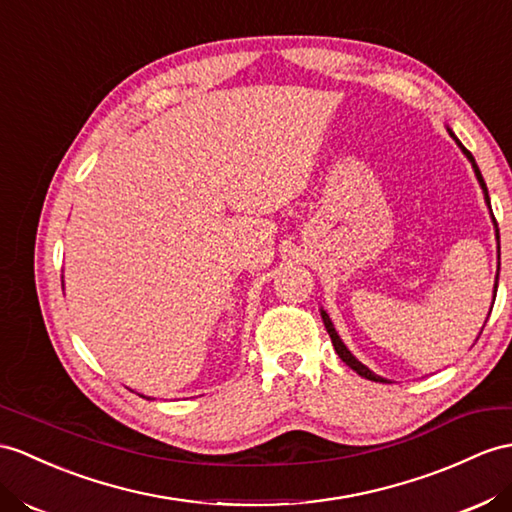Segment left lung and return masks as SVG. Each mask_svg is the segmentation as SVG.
Wrapping results in <instances>:
<instances>
[{
  "instance_id": "obj_1",
  "label": "left lung",
  "mask_w": 512,
  "mask_h": 512,
  "mask_svg": "<svg viewBox=\"0 0 512 512\" xmlns=\"http://www.w3.org/2000/svg\"><path fill=\"white\" fill-rule=\"evenodd\" d=\"M447 132H450V136L452 139L458 143V147L463 149V154L469 158V162H471V167H473V171H476V178H478V182H480V186H482V191H484V202H486V206L491 208V197H489V191H486V184H484V178H482V173H480V169H478V165H476V158L471 156V152L469 149L460 143L458 139H456V134L447 128ZM491 217H493V213H491ZM493 223H495V234H497V243H500V230H497V221H495V217H493ZM500 249V247H497ZM497 276H500V273H497ZM495 289H497V278H495ZM321 319H323V326H326V330H328V334H330V339H332V345H334V350H336V354H339V358L343 360V363L347 365V367H352L358 376H363V378H367V380H373V382H389V380H384V378H380V376H376V373H373L371 369H367L363 363H360V360H356L354 356H352V352L347 350L345 347V343L341 341V336L336 334V330H334V326H332V319L328 317V313L326 310L321 308Z\"/></svg>"
}]
</instances>
